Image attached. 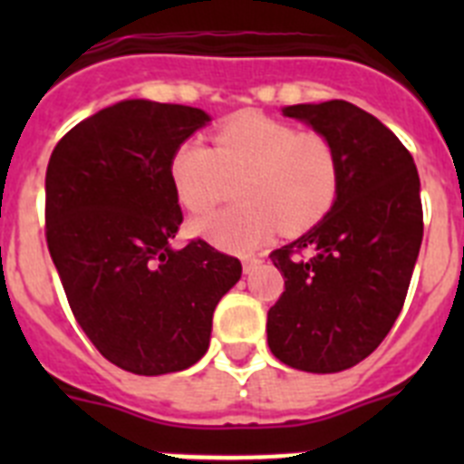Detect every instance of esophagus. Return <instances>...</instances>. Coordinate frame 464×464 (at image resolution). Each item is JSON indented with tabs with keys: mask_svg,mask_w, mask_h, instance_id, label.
<instances>
[{
	"mask_svg": "<svg viewBox=\"0 0 464 464\" xmlns=\"http://www.w3.org/2000/svg\"><path fill=\"white\" fill-rule=\"evenodd\" d=\"M241 262H244V272L248 274L253 267H257V265H260L262 257L260 256H244V260H241Z\"/></svg>",
	"mask_w": 464,
	"mask_h": 464,
	"instance_id": "obj_1",
	"label": "esophagus"
}]
</instances>
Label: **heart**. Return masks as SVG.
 I'll list each match as a JSON object with an SVG mask.
<instances>
[{
	"instance_id": "obj_1",
	"label": "heart",
	"mask_w": 464,
	"mask_h": 464,
	"mask_svg": "<svg viewBox=\"0 0 464 464\" xmlns=\"http://www.w3.org/2000/svg\"><path fill=\"white\" fill-rule=\"evenodd\" d=\"M174 195L192 216L223 202L239 181V207L197 223L195 229L227 251H251L274 229L302 235L325 218L342 186L334 143L321 132H299L281 118L239 113L211 134V149L188 139L169 158Z\"/></svg>"
}]
</instances>
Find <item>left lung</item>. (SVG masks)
Returning <instances> with one entry per match:
<instances>
[{
    "label": "left lung",
    "mask_w": 464,
    "mask_h": 464,
    "mask_svg": "<svg viewBox=\"0 0 464 464\" xmlns=\"http://www.w3.org/2000/svg\"><path fill=\"white\" fill-rule=\"evenodd\" d=\"M283 113L334 143L342 186L321 223L269 253L285 288L267 314V342L283 364L332 374L374 353L404 306L423 241L420 181L404 143L355 104Z\"/></svg>",
    "instance_id": "obj_1"
}]
</instances>
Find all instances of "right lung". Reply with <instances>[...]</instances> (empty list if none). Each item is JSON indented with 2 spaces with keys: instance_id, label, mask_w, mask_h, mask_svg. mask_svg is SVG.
I'll return each instance as SVG.
<instances>
[{
  "instance_id": "right-lung-1",
  "label": "right lung",
  "mask_w": 464,
  "mask_h": 464,
  "mask_svg": "<svg viewBox=\"0 0 464 464\" xmlns=\"http://www.w3.org/2000/svg\"><path fill=\"white\" fill-rule=\"evenodd\" d=\"M202 109L127 100L72 127L46 169V241L72 314L109 362L132 374L188 370L207 353L213 309L241 262L204 239L183 248L169 181Z\"/></svg>"
}]
</instances>
